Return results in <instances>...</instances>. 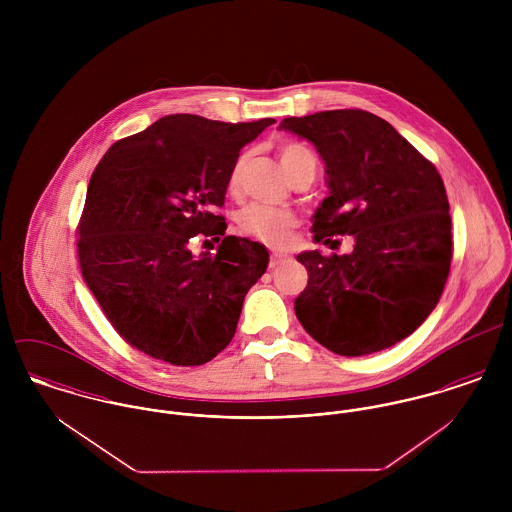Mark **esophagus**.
Listing matches in <instances>:
<instances>
[{"label":"esophagus","mask_w":512,"mask_h":512,"mask_svg":"<svg viewBox=\"0 0 512 512\" xmlns=\"http://www.w3.org/2000/svg\"><path fill=\"white\" fill-rule=\"evenodd\" d=\"M288 260V256L286 254H280V252H272V256H270V268L274 270V268H278L280 264H284Z\"/></svg>","instance_id":"obj_1"}]
</instances>
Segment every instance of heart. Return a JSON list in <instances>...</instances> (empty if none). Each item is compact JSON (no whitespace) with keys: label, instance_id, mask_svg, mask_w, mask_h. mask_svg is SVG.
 Listing matches in <instances>:
<instances>
[{"label":"heart","instance_id":"obj_1","mask_svg":"<svg viewBox=\"0 0 512 512\" xmlns=\"http://www.w3.org/2000/svg\"><path fill=\"white\" fill-rule=\"evenodd\" d=\"M280 161L286 169V173L292 179L293 175L309 165L315 171V159L311 155V151L301 144L288 142L280 147L278 151ZM242 167H244V155H240L230 171L228 177V185L230 189H236L240 183V175H242ZM238 224L242 228L244 234L268 244V246H284L288 244L292 230L297 226V219L292 213L282 211V209H272V207H264V205H250L248 209L242 211Z\"/></svg>","mask_w":512,"mask_h":512}]
</instances>
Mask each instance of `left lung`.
I'll return each instance as SVG.
<instances>
[{
	"instance_id": "obj_1",
	"label": "left lung",
	"mask_w": 512,
	"mask_h": 512,
	"mask_svg": "<svg viewBox=\"0 0 512 512\" xmlns=\"http://www.w3.org/2000/svg\"><path fill=\"white\" fill-rule=\"evenodd\" d=\"M325 161L329 197L313 240L353 236L351 254L301 252L307 288L295 297L303 329L341 357H363L412 335L438 305L451 266L443 181L386 120L365 110L286 118Z\"/></svg>"
}]
</instances>
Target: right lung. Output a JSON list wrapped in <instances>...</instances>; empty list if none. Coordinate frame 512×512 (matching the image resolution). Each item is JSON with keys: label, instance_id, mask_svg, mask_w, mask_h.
<instances>
[{"label": "right lung", "instance_id": "obj_1", "mask_svg": "<svg viewBox=\"0 0 512 512\" xmlns=\"http://www.w3.org/2000/svg\"><path fill=\"white\" fill-rule=\"evenodd\" d=\"M274 122L171 114L116 142L96 165L76 228L80 272L134 349L199 366L232 341L244 295L270 254L226 236L217 209L240 149ZM193 237L220 241L218 254L195 257Z\"/></svg>", "mask_w": 512, "mask_h": 512}]
</instances>
